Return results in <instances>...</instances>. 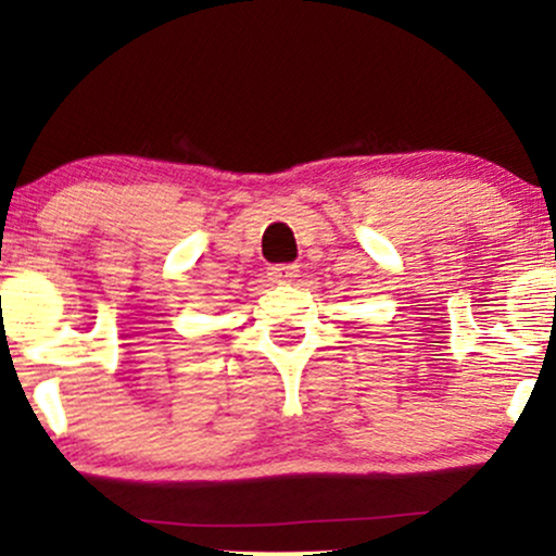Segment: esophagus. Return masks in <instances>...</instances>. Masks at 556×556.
<instances>
[{
	"mask_svg": "<svg viewBox=\"0 0 556 556\" xmlns=\"http://www.w3.org/2000/svg\"><path fill=\"white\" fill-rule=\"evenodd\" d=\"M273 283H291V280L299 278V265H273L267 270Z\"/></svg>",
	"mask_w": 556,
	"mask_h": 556,
	"instance_id": "obj_1",
	"label": "esophagus"
}]
</instances>
